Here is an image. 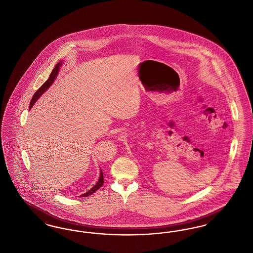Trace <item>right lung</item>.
I'll list each match as a JSON object with an SVG mask.
<instances>
[{"label": "right lung", "mask_w": 253, "mask_h": 253, "mask_svg": "<svg viewBox=\"0 0 253 253\" xmlns=\"http://www.w3.org/2000/svg\"><path fill=\"white\" fill-rule=\"evenodd\" d=\"M61 65H62V61L60 60V61H59V62L56 64L55 68L53 69V71L50 74V77H49L48 80L39 88L38 91H36V93L34 94V96H33L31 101H30L29 110L33 107L34 103L40 98V96H42V95L48 89L49 87L53 84V83L55 82V80H56V78H57V76H58V74H59V71H60V68ZM102 185H103V173H102V169H100V171H99V178H98V180L96 182V185H95L92 189H90L87 193L82 194V196L86 197V196H89V195L93 194V193H95L96 191H97Z\"/></svg>", "instance_id": "1"}]
</instances>
